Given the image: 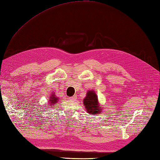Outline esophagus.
<instances>
[{
	"label": "esophagus",
	"instance_id": "esophagus-1",
	"mask_svg": "<svg viewBox=\"0 0 160 160\" xmlns=\"http://www.w3.org/2000/svg\"><path fill=\"white\" fill-rule=\"evenodd\" d=\"M76 98H77L76 96L74 95V96H72V97H70V99H71V100H72V101H75V99H76Z\"/></svg>",
	"mask_w": 160,
	"mask_h": 160
}]
</instances>
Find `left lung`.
<instances>
[{
    "instance_id": "1",
    "label": "left lung",
    "mask_w": 160,
    "mask_h": 160,
    "mask_svg": "<svg viewBox=\"0 0 160 160\" xmlns=\"http://www.w3.org/2000/svg\"><path fill=\"white\" fill-rule=\"evenodd\" d=\"M87 112L89 114L98 115L101 112L100 106L98 103V97L96 93L93 91H89L87 93L86 97L83 100Z\"/></svg>"
}]
</instances>
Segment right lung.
Here are the masks:
<instances>
[{
  "mask_svg": "<svg viewBox=\"0 0 160 160\" xmlns=\"http://www.w3.org/2000/svg\"><path fill=\"white\" fill-rule=\"evenodd\" d=\"M51 96H52V97H50V101H49V102H50V104H51V106H53L54 104V103H56L57 101L58 100H59V99H58L57 97H55L54 94H52V95H51Z\"/></svg>",
  "mask_w": 160,
  "mask_h": 160,
  "instance_id": "right-lung-1",
  "label": "right lung"
}]
</instances>
